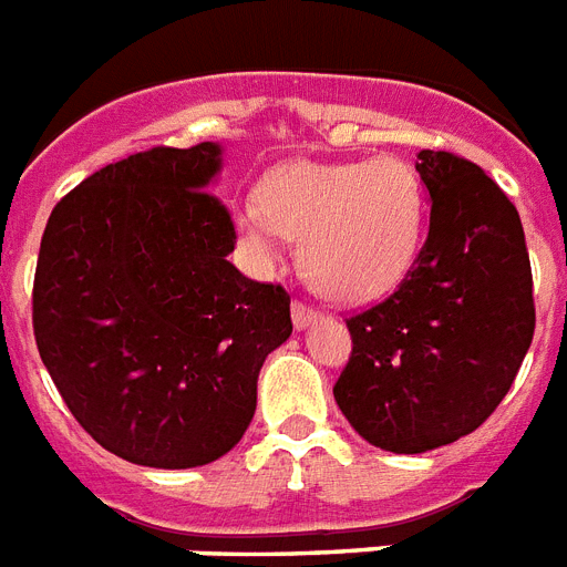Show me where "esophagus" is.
Masks as SVG:
<instances>
[{
    "label": "esophagus",
    "instance_id": "esophagus-1",
    "mask_svg": "<svg viewBox=\"0 0 567 567\" xmlns=\"http://www.w3.org/2000/svg\"><path fill=\"white\" fill-rule=\"evenodd\" d=\"M291 317H293V326H297V328H306V326H311V322L320 320L322 311H320V308L308 306V302H302V299H293Z\"/></svg>",
    "mask_w": 567,
    "mask_h": 567
}]
</instances>
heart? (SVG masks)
<instances>
[{
    "instance_id": "obj_1",
    "label": "heart",
    "mask_w": 567,
    "mask_h": 567,
    "mask_svg": "<svg viewBox=\"0 0 567 567\" xmlns=\"http://www.w3.org/2000/svg\"><path fill=\"white\" fill-rule=\"evenodd\" d=\"M236 225L256 254L299 239L308 282L331 299H374L412 268L423 236V187L394 155L317 164L299 161L268 175L259 202H245Z\"/></svg>"
}]
</instances>
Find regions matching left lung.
<instances>
[{
    "mask_svg": "<svg viewBox=\"0 0 567 567\" xmlns=\"http://www.w3.org/2000/svg\"><path fill=\"white\" fill-rule=\"evenodd\" d=\"M432 195L412 268L346 326L334 401L369 444L426 453L487 421L511 392L536 328L534 274L513 202L482 166L417 152Z\"/></svg>",
    "mask_w": 567,
    "mask_h": 567,
    "instance_id": "obj_1",
    "label": "left lung"
}]
</instances>
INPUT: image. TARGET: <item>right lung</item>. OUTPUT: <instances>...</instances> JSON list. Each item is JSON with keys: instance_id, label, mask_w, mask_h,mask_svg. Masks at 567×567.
<instances>
[{"instance_id": "add662e5", "label": "right lung", "mask_w": 567, "mask_h": 567, "mask_svg": "<svg viewBox=\"0 0 567 567\" xmlns=\"http://www.w3.org/2000/svg\"><path fill=\"white\" fill-rule=\"evenodd\" d=\"M218 144L152 146L63 195L33 274V337L65 406L103 450L161 470L239 444L291 293L227 261L236 227L210 181Z\"/></svg>"}]
</instances>
